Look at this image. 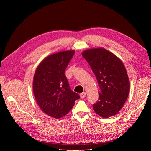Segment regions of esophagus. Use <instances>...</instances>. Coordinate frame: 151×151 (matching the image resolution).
I'll list each match as a JSON object with an SVG mask.
<instances>
[{"label": "esophagus", "mask_w": 151, "mask_h": 151, "mask_svg": "<svg viewBox=\"0 0 151 151\" xmlns=\"http://www.w3.org/2000/svg\"><path fill=\"white\" fill-rule=\"evenodd\" d=\"M80 96H81V98H84V97L86 96V93H85V92H83V93H81V94H80Z\"/></svg>", "instance_id": "esophagus-1"}]
</instances>
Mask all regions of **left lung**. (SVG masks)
I'll return each mask as SVG.
<instances>
[{"label": "left lung", "mask_w": 151, "mask_h": 151, "mask_svg": "<svg viewBox=\"0 0 151 151\" xmlns=\"http://www.w3.org/2000/svg\"><path fill=\"white\" fill-rule=\"evenodd\" d=\"M82 56L90 64L100 87L94 111L105 118L115 115L130 91V81L124 64L115 55L101 48L85 50Z\"/></svg>", "instance_id": "1"}]
</instances>
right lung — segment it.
<instances>
[{"label":"right lung","mask_w":151,"mask_h":151,"mask_svg":"<svg viewBox=\"0 0 151 151\" xmlns=\"http://www.w3.org/2000/svg\"><path fill=\"white\" fill-rule=\"evenodd\" d=\"M73 50L50 55L37 66L33 78V90L42 111L54 118L68 114L80 96L69 87L64 74L72 58Z\"/></svg>","instance_id":"1"}]
</instances>
